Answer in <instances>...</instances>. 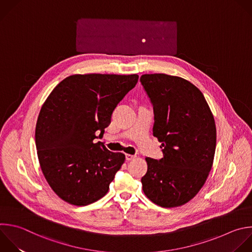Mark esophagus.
<instances>
[{
  "mask_svg": "<svg viewBox=\"0 0 252 252\" xmlns=\"http://www.w3.org/2000/svg\"><path fill=\"white\" fill-rule=\"evenodd\" d=\"M136 157V155L135 154H126V160H133L134 158Z\"/></svg>",
  "mask_w": 252,
  "mask_h": 252,
  "instance_id": "1",
  "label": "esophagus"
}]
</instances>
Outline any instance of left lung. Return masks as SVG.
Segmentation results:
<instances>
[{
  "mask_svg": "<svg viewBox=\"0 0 252 252\" xmlns=\"http://www.w3.org/2000/svg\"><path fill=\"white\" fill-rule=\"evenodd\" d=\"M140 82L153 105V135L164 155L145 157L142 190L160 207H180L199 193L212 170L215 119L202 92L186 79L155 73L142 75Z\"/></svg>",
  "mask_w": 252,
  "mask_h": 252,
  "instance_id": "left-lung-1",
  "label": "left lung"
}]
</instances>
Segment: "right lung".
<instances>
[{
	"instance_id": "obj_1",
	"label": "right lung",
	"mask_w": 252,
	"mask_h": 252,
	"mask_svg": "<svg viewBox=\"0 0 252 252\" xmlns=\"http://www.w3.org/2000/svg\"><path fill=\"white\" fill-rule=\"evenodd\" d=\"M138 75L75 74L52 90L39 112L35 144L41 171L53 192L74 206L103 198L126 156L95 142Z\"/></svg>"
}]
</instances>
